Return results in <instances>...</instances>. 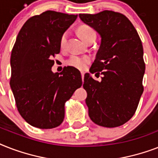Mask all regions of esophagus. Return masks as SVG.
<instances>
[{
	"label": "esophagus",
	"instance_id": "34e87169",
	"mask_svg": "<svg viewBox=\"0 0 158 158\" xmlns=\"http://www.w3.org/2000/svg\"><path fill=\"white\" fill-rule=\"evenodd\" d=\"M81 75H82V79H84V72H81Z\"/></svg>",
	"mask_w": 158,
	"mask_h": 158
}]
</instances>
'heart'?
I'll return each instance as SVG.
<instances>
[{
    "label": "heart",
    "mask_w": 158,
    "mask_h": 158,
    "mask_svg": "<svg viewBox=\"0 0 158 158\" xmlns=\"http://www.w3.org/2000/svg\"><path fill=\"white\" fill-rule=\"evenodd\" d=\"M79 34L81 37V38L84 42H87L89 38H96V33L95 31L89 26H81L79 28ZM68 35L69 33L68 31H65L62 33L60 39V44L61 48H64L66 45L67 39H68ZM90 61L89 57L88 56H72L69 60H68V64L71 66L77 68L79 69H84L86 68L88 64Z\"/></svg>",
    "instance_id": "b5f03b06"
}]
</instances>
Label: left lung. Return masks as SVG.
I'll use <instances>...</instances> for the list:
<instances>
[{
    "label": "left lung",
    "instance_id": "8db88e82",
    "mask_svg": "<svg viewBox=\"0 0 158 158\" xmlns=\"http://www.w3.org/2000/svg\"><path fill=\"white\" fill-rule=\"evenodd\" d=\"M79 16L101 37L90 72L103 74L102 81H96L89 73L84 74L83 87L88 94L85 102L89 117L100 126H120L135 115L143 92L145 64L141 39L122 14L103 10Z\"/></svg>",
    "mask_w": 158,
    "mask_h": 158
}]
</instances>
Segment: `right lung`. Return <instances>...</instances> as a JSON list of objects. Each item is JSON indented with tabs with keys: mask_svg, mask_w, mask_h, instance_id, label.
<instances>
[{
	"mask_svg": "<svg viewBox=\"0 0 158 158\" xmlns=\"http://www.w3.org/2000/svg\"><path fill=\"white\" fill-rule=\"evenodd\" d=\"M77 16L45 11L28 19L17 36L11 52L10 84L19 112L32 126H59L64 120L65 102L82 86L81 74L74 67L52 71L62 33Z\"/></svg>",
	"mask_w": 158,
	"mask_h": 158,
	"instance_id": "obj_1",
	"label": "right lung"
}]
</instances>
